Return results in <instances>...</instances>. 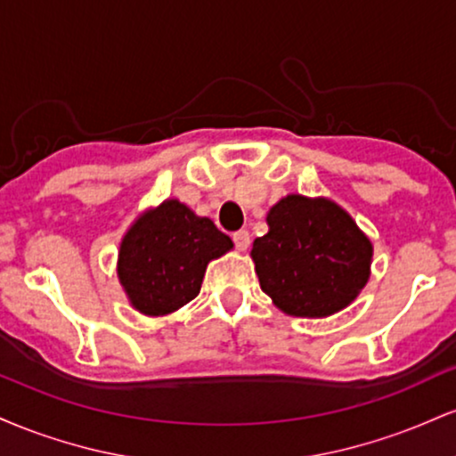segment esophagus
Masks as SVG:
<instances>
[{
    "label": "esophagus",
    "instance_id": "esophagus-1",
    "mask_svg": "<svg viewBox=\"0 0 456 456\" xmlns=\"http://www.w3.org/2000/svg\"><path fill=\"white\" fill-rule=\"evenodd\" d=\"M233 242L238 246V250H246L250 246V233L244 232V229H240V232L233 233Z\"/></svg>",
    "mask_w": 456,
    "mask_h": 456
}]
</instances>
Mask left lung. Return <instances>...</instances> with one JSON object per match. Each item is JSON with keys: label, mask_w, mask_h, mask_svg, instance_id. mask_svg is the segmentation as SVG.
<instances>
[{"label": "left lung", "mask_w": 456, "mask_h": 456, "mask_svg": "<svg viewBox=\"0 0 456 456\" xmlns=\"http://www.w3.org/2000/svg\"><path fill=\"white\" fill-rule=\"evenodd\" d=\"M268 233L250 257L261 289L282 313L328 317L358 297L370 274L373 244L326 197H282L268 212Z\"/></svg>", "instance_id": "obj_1"}]
</instances>
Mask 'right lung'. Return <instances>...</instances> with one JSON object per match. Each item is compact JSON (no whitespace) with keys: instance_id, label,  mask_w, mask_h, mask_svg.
I'll return each mask as SVG.
<instances>
[{"instance_id":"obj_1","label":"right lung","mask_w":456,"mask_h":456,"mask_svg":"<svg viewBox=\"0 0 456 456\" xmlns=\"http://www.w3.org/2000/svg\"><path fill=\"white\" fill-rule=\"evenodd\" d=\"M232 248V238L210 218L167 199L130 224L119 244L118 276L139 313L169 315L197 297L208 264Z\"/></svg>"}]
</instances>
